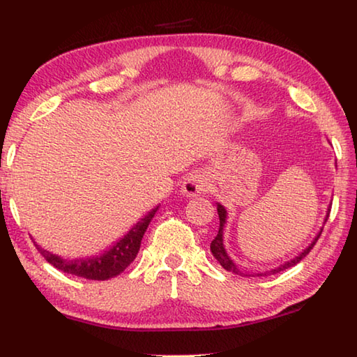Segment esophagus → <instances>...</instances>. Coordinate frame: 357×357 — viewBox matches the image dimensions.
<instances>
[{
    "label": "esophagus",
    "instance_id": "esophagus-1",
    "mask_svg": "<svg viewBox=\"0 0 357 357\" xmlns=\"http://www.w3.org/2000/svg\"><path fill=\"white\" fill-rule=\"evenodd\" d=\"M208 187V181L203 176L202 173H192L184 179L183 183V193L187 197L198 195V193H203Z\"/></svg>",
    "mask_w": 357,
    "mask_h": 357
}]
</instances>
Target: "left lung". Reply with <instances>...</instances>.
I'll return each instance as SVG.
<instances>
[{
  "instance_id": "obj_1",
  "label": "left lung",
  "mask_w": 357,
  "mask_h": 357,
  "mask_svg": "<svg viewBox=\"0 0 357 357\" xmlns=\"http://www.w3.org/2000/svg\"><path fill=\"white\" fill-rule=\"evenodd\" d=\"M329 213H331V208H329V211H328V215H326V220H328V217H329ZM217 214H219V220H220V227H219V233H217V236L213 239V243H211V252H213V255H214V258L217 259V261H219L220 264H222V268L223 269H227V271H231V273H234V274H241L239 273V269L236 268V264H234L233 261H231V258H229L228 255H227V252H225V247H223V239H222V234H223V225H225V219H227V211H225V208L222 206V204H217ZM323 231V229H321ZM321 231L318 233V236L315 238V241H313V243L307 247V249L301 253L299 257H296L294 259H291V261L289 263H285L283 266H280V268H277V269H274V271H271V274H275V273H279V271H283V269H288V268H291V266H294V264H298L302 258H304L305 255H309V252L313 249V245L317 244V241H318V238L321 236ZM261 275V274H259Z\"/></svg>"
}]
</instances>
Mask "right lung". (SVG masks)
Segmentation results:
<instances>
[{"label":"right lung","instance_id":"obj_1","mask_svg":"<svg viewBox=\"0 0 357 357\" xmlns=\"http://www.w3.org/2000/svg\"><path fill=\"white\" fill-rule=\"evenodd\" d=\"M155 211L157 208L151 211L148 215H144L123 239L118 241L110 250L105 252L104 255L100 257H93L86 259H63L53 255L50 252L40 249L38 244L34 245L48 263L55 266L56 269L63 271V273L83 277V279L88 280H108L114 275H119L132 261H134L138 250H140L143 234L146 231Z\"/></svg>","mask_w":357,"mask_h":357}]
</instances>
